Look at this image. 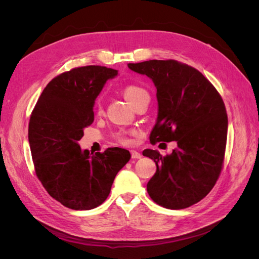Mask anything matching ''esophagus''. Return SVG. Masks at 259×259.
Instances as JSON below:
<instances>
[{
  "label": "esophagus",
  "instance_id": "obj_1",
  "mask_svg": "<svg viewBox=\"0 0 259 259\" xmlns=\"http://www.w3.org/2000/svg\"><path fill=\"white\" fill-rule=\"evenodd\" d=\"M131 154H132V158L133 159H140V158H142V154H140L139 152H137L136 150H132Z\"/></svg>",
  "mask_w": 259,
  "mask_h": 259
}]
</instances>
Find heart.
Wrapping results in <instances>:
<instances>
[{
    "mask_svg": "<svg viewBox=\"0 0 259 259\" xmlns=\"http://www.w3.org/2000/svg\"><path fill=\"white\" fill-rule=\"evenodd\" d=\"M122 93H123L124 98L126 99V101L132 107H134L138 103V101L142 100L143 98L149 97V94L145 89L140 88V86L135 85V84L126 85L123 89ZM95 111L98 113L101 112V103L99 99L96 101V104H95ZM122 140L125 143H127V139H122Z\"/></svg>",
    "mask_w": 259,
    "mask_h": 259,
    "instance_id": "obj_1",
    "label": "heart"
}]
</instances>
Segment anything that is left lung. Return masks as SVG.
<instances>
[{"mask_svg":"<svg viewBox=\"0 0 259 259\" xmlns=\"http://www.w3.org/2000/svg\"><path fill=\"white\" fill-rule=\"evenodd\" d=\"M156 89L158 117L150 142H176L170 154L146 149L156 171L147 184L150 198L163 207L182 209L206 197L221 174L228 130L224 101L197 69L175 60L128 64Z\"/></svg>","mask_w":259,"mask_h":259,"instance_id":"8db88e82","label":"left lung"}]
</instances>
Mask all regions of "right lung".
Here are the masks:
<instances>
[{"label": "right lung", "instance_id": "obj_1", "mask_svg": "<svg viewBox=\"0 0 259 259\" xmlns=\"http://www.w3.org/2000/svg\"><path fill=\"white\" fill-rule=\"evenodd\" d=\"M116 75V70L101 66L61 73L46 85L31 114L28 137L36 176L52 198L71 209L100 205L131 159L122 148L93 154L79 145L94 122L97 96Z\"/></svg>", "mask_w": 259, "mask_h": 259}]
</instances>
